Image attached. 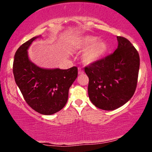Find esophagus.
<instances>
[{
    "label": "esophagus",
    "instance_id": "1",
    "mask_svg": "<svg viewBox=\"0 0 152 152\" xmlns=\"http://www.w3.org/2000/svg\"><path fill=\"white\" fill-rule=\"evenodd\" d=\"M78 74H79V75L83 74V70H82V69H81V68H78Z\"/></svg>",
    "mask_w": 152,
    "mask_h": 152
}]
</instances>
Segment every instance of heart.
Segmentation results:
<instances>
[{"instance_id":"b5f03b06","label":"heart","mask_w":152,"mask_h":152,"mask_svg":"<svg viewBox=\"0 0 152 152\" xmlns=\"http://www.w3.org/2000/svg\"><path fill=\"white\" fill-rule=\"evenodd\" d=\"M94 36H84L75 40L73 48L80 50H85L81 56L82 61L86 65L99 61L105 56L109 50V44L104 40H98Z\"/></svg>"}]
</instances>
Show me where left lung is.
Masks as SVG:
<instances>
[{
    "label": "left lung",
    "instance_id": "8db88e82",
    "mask_svg": "<svg viewBox=\"0 0 152 152\" xmlns=\"http://www.w3.org/2000/svg\"><path fill=\"white\" fill-rule=\"evenodd\" d=\"M118 47L113 53L85 67L88 78L91 102L99 109L112 111L133 96L137 85L140 59L126 38L117 36Z\"/></svg>",
    "mask_w": 152,
    "mask_h": 152
}]
</instances>
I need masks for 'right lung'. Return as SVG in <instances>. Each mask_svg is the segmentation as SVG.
I'll list each match as a JSON object with an SVG mask.
<instances>
[{
  "mask_svg": "<svg viewBox=\"0 0 152 152\" xmlns=\"http://www.w3.org/2000/svg\"><path fill=\"white\" fill-rule=\"evenodd\" d=\"M36 36L22 44L15 53L13 71L17 86L33 109L43 115H51L66 105L69 90L78 76V69H47L31 62L28 49Z\"/></svg>",
  "mask_w": 152,
  "mask_h": 152,
  "instance_id": "add662e5",
  "label": "right lung"
}]
</instances>
